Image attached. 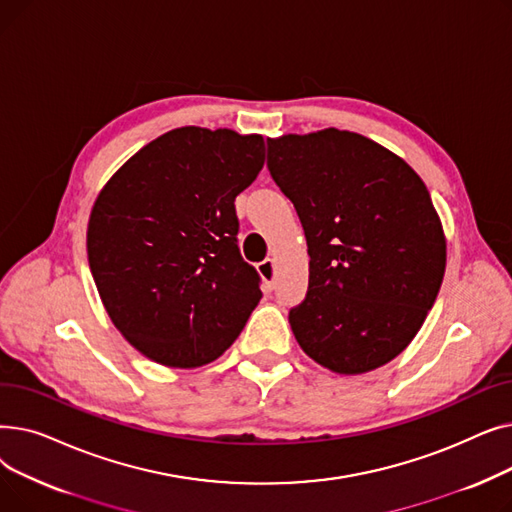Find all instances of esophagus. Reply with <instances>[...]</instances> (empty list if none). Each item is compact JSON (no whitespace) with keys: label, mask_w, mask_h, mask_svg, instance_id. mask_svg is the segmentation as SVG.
<instances>
[{"label":"esophagus","mask_w":512,"mask_h":512,"mask_svg":"<svg viewBox=\"0 0 512 512\" xmlns=\"http://www.w3.org/2000/svg\"><path fill=\"white\" fill-rule=\"evenodd\" d=\"M257 272L263 278L265 286L272 290L274 288V278H276V263H274V259H265V261L257 263Z\"/></svg>","instance_id":"obj_1"}]
</instances>
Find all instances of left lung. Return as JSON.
<instances>
[{
    "label": "left lung",
    "mask_w": 512,
    "mask_h": 512,
    "mask_svg": "<svg viewBox=\"0 0 512 512\" xmlns=\"http://www.w3.org/2000/svg\"><path fill=\"white\" fill-rule=\"evenodd\" d=\"M267 170L307 238L309 288L288 313L294 338L336 373L386 365L423 326L446 270L427 186L405 159L338 128L267 139Z\"/></svg>",
    "instance_id": "left-lung-1"
}]
</instances>
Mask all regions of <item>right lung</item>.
Here are the masks:
<instances>
[{
    "mask_svg": "<svg viewBox=\"0 0 512 512\" xmlns=\"http://www.w3.org/2000/svg\"><path fill=\"white\" fill-rule=\"evenodd\" d=\"M263 159L259 134L184 126L134 153L99 193L91 274L114 326L151 361L211 363L263 297L236 245L234 207Z\"/></svg>",
    "mask_w": 512,
    "mask_h": 512,
    "instance_id": "add662e5",
    "label": "right lung"
}]
</instances>
